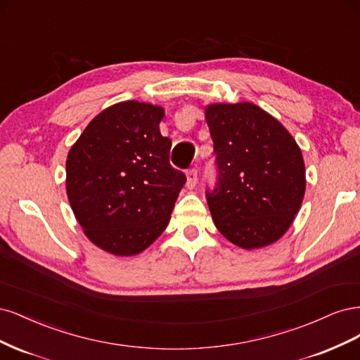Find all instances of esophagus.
<instances>
[{
	"label": "esophagus",
	"mask_w": 360,
	"mask_h": 360,
	"mask_svg": "<svg viewBox=\"0 0 360 360\" xmlns=\"http://www.w3.org/2000/svg\"><path fill=\"white\" fill-rule=\"evenodd\" d=\"M195 184H197V170L195 169H190L187 172V187L190 190H193L195 187Z\"/></svg>",
	"instance_id": "esophagus-1"
}]
</instances>
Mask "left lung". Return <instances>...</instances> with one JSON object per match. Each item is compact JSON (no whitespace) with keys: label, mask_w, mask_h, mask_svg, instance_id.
Masks as SVG:
<instances>
[{"label":"left lung","mask_w":360,"mask_h":360,"mask_svg":"<svg viewBox=\"0 0 360 360\" xmlns=\"http://www.w3.org/2000/svg\"><path fill=\"white\" fill-rule=\"evenodd\" d=\"M217 182L206 190L212 219L235 245L254 250L280 239L305 194L302 153L284 127L252 103L211 104Z\"/></svg>","instance_id":"obj_1"}]
</instances>
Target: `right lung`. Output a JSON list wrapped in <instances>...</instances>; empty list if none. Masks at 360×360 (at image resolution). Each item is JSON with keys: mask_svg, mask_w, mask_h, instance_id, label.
<instances>
[{"mask_svg": "<svg viewBox=\"0 0 360 360\" xmlns=\"http://www.w3.org/2000/svg\"><path fill=\"white\" fill-rule=\"evenodd\" d=\"M165 110L122 101L92 120L67 157V195L85 235L115 256L148 248L169 224L185 173L161 136Z\"/></svg>", "mask_w": 360, "mask_h": 360, "instance_id": "obj_1", "label": "right lung"}]
</instances>
